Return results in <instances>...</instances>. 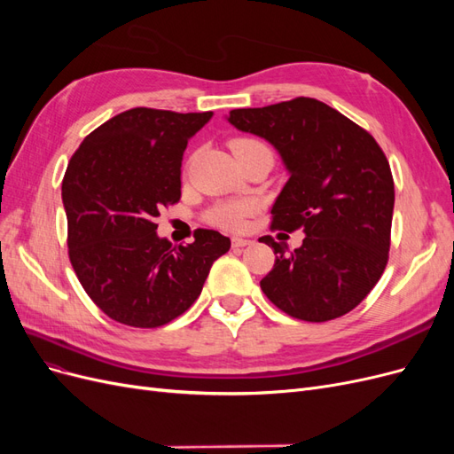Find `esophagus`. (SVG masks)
I'll use <instances>...</instances> for the list:
<instances>
[{
	"mask_svg": "<svg viewBox=\"0 0 454 454\" xmlns=\"http://www.w3.org/2000/svg\"><path fill=\"white\" fill-rule=\"evenodd\" d=\"M252 242H254V240L244 239V237H232V239H231L232 248H244V246H250Z\"/></svg>",
	"mask_w": 454,
	"mask_h": 454,
	"instance_id": "1",
	"label": "esophagus"
}]
</instances>
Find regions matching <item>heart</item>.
<instances>
[{"mask_svg":"<svg viewBox=\"0 0 454 454\" xmlns=\"http://www.w3.org/2000/svg\"><path fill=\"white\" fill-rule=\"evenodd\" d=\"M254 147H267V145L255 138H235L231 142V149L235 155L240 153V151L254 149ZM246 215H248V206L244 202H225V204H217L215 208L208 212V222L223 229H239L242 227Z\"/></svg>","mask_w":454,"mask_h":454,"instance_id":"b5f03b06","label":"heart"}]
</instances>
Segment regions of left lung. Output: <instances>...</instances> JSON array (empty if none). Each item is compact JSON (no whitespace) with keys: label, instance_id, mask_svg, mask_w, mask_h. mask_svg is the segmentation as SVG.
Here are the masks:
<instances>
[{"label":"left lung","instance_id":"8db88e82","mask_svg":"<svg viewBox=\"0 0 454 454\" xmlns=\"http://www.w3.org/2000/svg\"><path fill=\"white\" fill-rule=\"evenodd\" d=\"M227 121L272 144L290 172L270 229L307 235L292 254L272 237L259 239L277 254L261 290L305 322L358 307L388 263L394 180L380 145L337 109L305 96L232 109Z\"/></svg>","mask_w":454,"mask_h":454}]
</instances>
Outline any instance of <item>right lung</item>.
<instances>
[{
  "label": "right lung",
  "instance_id": "right-lung-1",
  "mask_svg": "<svg viewBox=\"0 0 454 454\" xmlns=\"http://www.w3.org/2000/svg\"><path fill=\"white\" fill-rule=\"evenodd\" d=\"M212 115L129 109L92 130L67 164V254L87 295L119 324L159 327L177 318L231 248L210 229L172 246L155 223L164 206L180 200L184 151Z\"/></svg>",
  "mask_w": 454,
  "mask_h": 454
}]
</instances>
